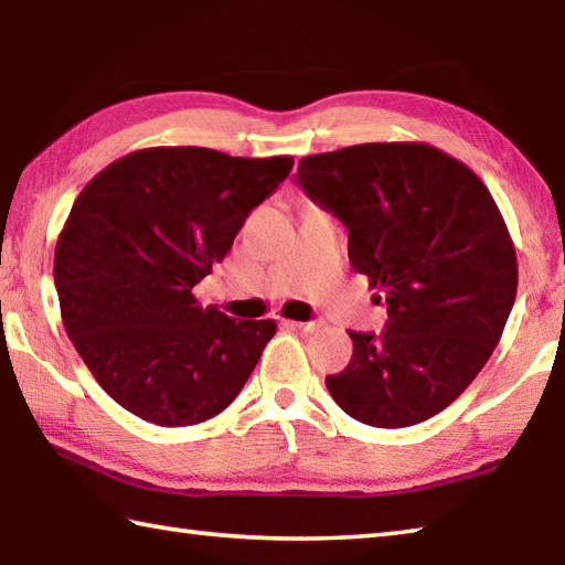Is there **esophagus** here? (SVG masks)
<instances>
[{
	"label": "esophagus",
	"instance_id": "1",
	"mask_svg": "<svg viewBox=\"0 0 565 565\" xmlns=\"http://www.w3.org/2000/svg\"><path fill=\"white\" fill-rule=\"evenodd\" d=\"M289 326L296 330H303V333H313L320 328V320H289Z\"/></svg>",
	"mask_w": 565,
	"mask_h": 565
}]
</instances>
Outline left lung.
Listing matches in <instances>:
<instances>
[{
    "label": "left lung",
    "mask_w": 565,
    "mask_h": 565,
    "mask_svg": "<svg viewBox=\"0 0 565 565\" xmlns=\"http://www.w3.org/2000/svg\"><path fill=\"white\" fill-rule=\"evenodd\" d=\"M296 183L348 227V254L386 291L384 333H350L326 377L348 416L404 428L456 402L502 338L516 254L500 207L466 163L418 141L358 143L298 161Z\"/></svg>",
    "instance_id": "left-lung-1"
}]
</instances>
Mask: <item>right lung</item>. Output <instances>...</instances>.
I'll return each mask as SVG.
<instances>
[{"label":"right lung","mask_w":565,"mask_h":565,"mask_svg":"<svg viewBox=\"0 0 565 565\" xmlns=\"http://www.w3.org/2000/svg\"><path fill=\"white\" fill-rule=\"evenodd\" d=\"M291 157L153 147L109 163L77 195L55 245L65 333L97 384L157 426L227 408L276 333L193 296Z\"/></svg>","instance_id":"1"}]
</instances>
